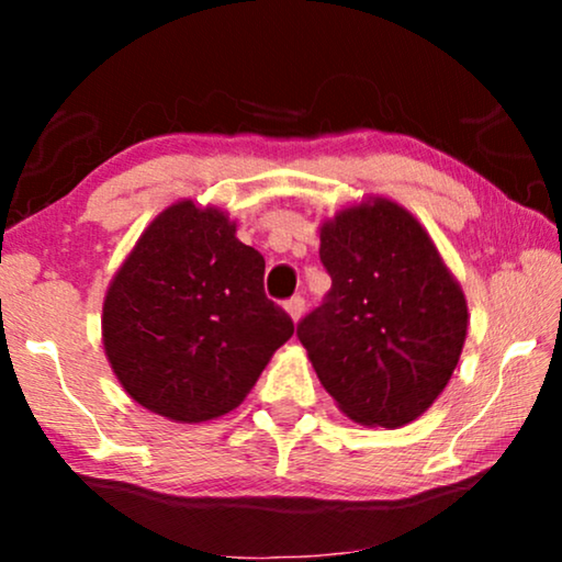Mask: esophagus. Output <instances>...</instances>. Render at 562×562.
Instances as JSON below:
<instances>
[{"mask_svg": "<svg viewBox=\"0 0 562 562\" xmlns=\"http://www.w3.org/2000/svg\"><path fill=\"white\" fill-rule=\"evenodd\" d=\"M304 306H306L304 296H291L289 302H286V312L291 314V319H294V322L302 319V314H304Z\"/></svg>", "mask_w": 562, "mask_h": 562, "instance_id": "obj_1", "label": "esophagus"}]
</instances>
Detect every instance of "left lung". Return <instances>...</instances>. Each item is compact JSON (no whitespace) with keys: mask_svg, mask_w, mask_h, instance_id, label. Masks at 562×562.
Returning a JSON list of instances; mask_svg holds the SVG:
<instances>
[{"mask_svg":"<svg viewBox=\"0 0 562 562\" xmlns=\"http://www.w3.org/2000/svg\"><path fill=\"white\" fill-rule=\"evenodd\" d=\"M333 286L296 325L322 386L360 425L402 427L448 386L468 306L409 212L375 199L322 227Z\"/></svg>","mask_w":562,"mask_h":562,"instance_id":"1","label":"left lung"}]
</instances>
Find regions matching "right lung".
I'll use <instances>...</instances> for the list:
<instances>
[{
  "instance_id": "obj_1",
  "label": "right lung",
  "mask_w": 562,
  "mask_h": 562,
  "mask_svg": "<svg viewBox=\"0 0 562 562\" xmlns=\"http://www.w3.org/2000/svg\"><path fill=\"white\" fill-rule=\"evenodd\" d=\"M266 260L220 210L181 202L145 229L104 299V350L122 389L176 422L233 412L294 335L266 296Z\"/></svg>"
}]
</instances>
